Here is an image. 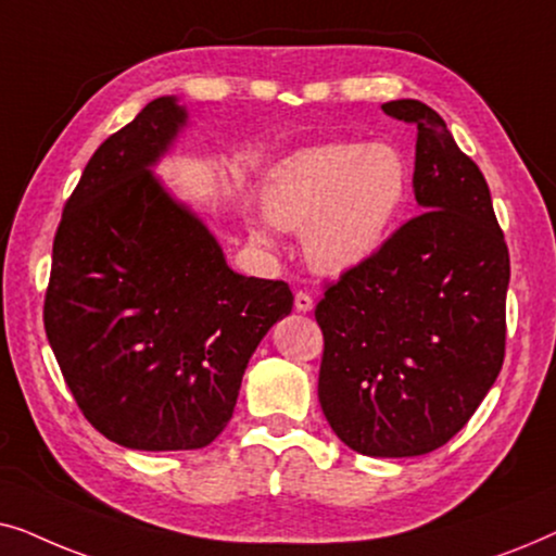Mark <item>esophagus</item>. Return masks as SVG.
<instances>
[{
  "mask_svg": "<svg viewBox=\"0 0 556 556\" xmlns=\"http://www.w3.org/2000/svg\"><path fill=\"white\" fill-rule=\"evenodd\" d=\"M293 306H295V311H301V314H308V311L314 308V299H311L308 293L299 291V293H295V299H293Z\"/></svg>",
  "mask_w": 556,
  "mask_h": 556,
  "instance_id": "34e87169",
  "label": "esophagus"
}]
</instances>
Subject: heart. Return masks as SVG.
<instances>
[{
	"label": "heart",
	"mask_w": 556,
	"mask_h": 556,
	"mask_svg": "<svg viewBox=\"0 0 556 556\" xmlns=\"http://www.w3.org/2000/svg\"><path fill=\"white\" fill-rule=\"evenodd\" d=\"M413 177L392 143L331 141L301 149L270 172L263 207L273 225L303 230L308 263L346 273L369 263L392 238ZM265 240V227L253 225Z\"/></svg>",
	"instance_id": "heart-1"
}]
</instances>
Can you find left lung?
I'll return each instance as SVG.
<instances>
[{
	"mask_svg": "<svg viewBox=\"0 0 556 556\" xmlns=\"http://www.w3.org/2000/svg\"><path fill=\"white\" fill-rule=\"evenodd\" d=\"M417 126L420 215L326 288L318 402L331 430L371 458L445 445L496 382L511 265L489 185L430 105H382Z\"/></svg>",
	"mask_w": 556,
	"mask_h": 556,
	"instance_id": "obj_1",
	"label": "left lung"
}]
</instances>
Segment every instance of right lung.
I'll return each mask as SVG.
<instances>
[{
  "label": "right lung",
  "mask_w": 556,
  "mask_h": 556,
  "mask_svg": "<svg viewBox=\"0 0 556 556\" xmlns=\"http://www.w3.org/2000/svg\"><path fill=\"white\" fill-rule=\"evenodd\" d=\"M185 126V105L164 96L109 136L52 242L48 341L86 420L131 451L210 445L250 356L293 308L283 280L235 273L151 172Z\"/></svg>",
  "instance_id": "add662e5"
}]
</instances>
